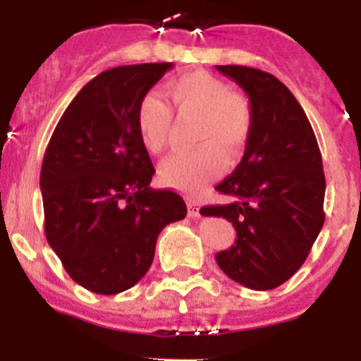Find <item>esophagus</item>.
Segmentation results:
<instances>
[{"label": "esophagus", "instance_id": "obj_1", "mask_svg": "<svg viewBox=\"0 0 361 361\" xmlns=\"http://www.w3.org/2000/svg\"><path fill=\"white\" fill-rule=\"evenodd\" d=\"M199 209H201V204L195 202V201H188V216L192 218H197L199 214Z\"/></svg>", "mask_w": 361, "mask_h": 361}]
</instances>
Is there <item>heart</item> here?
Instances as JSON below:
<instances>
[{"mask_svg":"<svg viewBox=\"0 0 361 361\" xmlns=\"http://www.w3.org/2000/svg\"><path fill=\"white\" fill-rule=\"evenodd\" d=\"M164 94L178 116L197 118L199 147L164 160L160 178L169 187L194 194L224 173L227 155L235 159L243 154L253 127L251 104L248 97L232 92L228 83L206 71L169 80ZM136 127L143 147L150 154H160L169 140L173 111L157 94H147L137 104Z\"/></svg>","mask_w":361,"mask_h":361,"instance_id":"heart-1","label":"heart"}]
</instances>
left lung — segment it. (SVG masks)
Masks as SVG:
<instances>
[{
  "label": "left lung",
  "instance_id": "left-lung-1",
  "mask_svg": "<svg viewBox=\"0 0 361 361\" xmlns=\"http://www.w3.org/2000/svg\"><path fill=\"white\" fill-rule=\"evenodd\" d=\"M248 96L253 127L245 155L216 190L231 202L202 207L235 227L216 253L231 279L251 290L278 288L302 267L325 221V173L314 130L285 83L246 66H216Z\"/></svg>",
  "mask_w": 361,
  "mask_h": 361
}]
</instances>
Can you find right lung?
<instances>
[{
	"mask_svg": "<svg viewBox=\"0 0 361 361\" xmlns=\"http://www.w3.org/2000/svg\"><path fill=\"white\" fill-rule=\"evenodd\" d=\"M171 63L99 73L61 116L39 174L45 235L75 283L99 295L129 290L148 272L166 225L187 206L150 188L155 169L136 127L137 104Z\"/></svg>",
	"mask_w": 361,
	"mask_h": 361,
	"instance_id": "add662e5",
	"label": "right lung"
}]
</instances>
